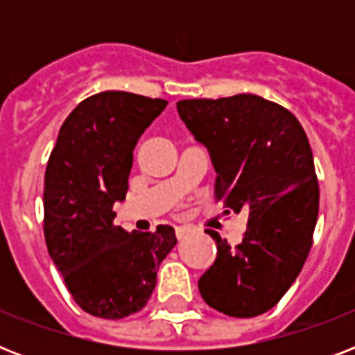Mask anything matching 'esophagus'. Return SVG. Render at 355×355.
<instances>
[{"label":"esophagus","mask_w":355,"mask_h":355,"mask_svg":"<svg viewBox=\"0 0 355 355\" xmlns=\"http://www.w3.org/2000/svg\"><path fill=\"white\" fill-rule=\"evenodd\" d=\"M193 230H195V228H191V227H178L177 228V237H178V239H182V237H186L188 234L193 232Z\"/></svg>","instance_id":"34e87169"}]
</instances>
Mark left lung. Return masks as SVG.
Segmentation results:
<instances>
[{"label": "left lung", "instance_id": "1", "mask_svg": "<svg viewBox=\"0 0 355 355\" xmlns=\"http://www.w3.org/2000/svg\"><path fill=\"white\" fill-rule=\"evenodd\" d=\"M216 169V197L247 211L241 245L214 230L217 258L200 276L205 302L230 317L275 308L308 258L319 216L313 153L302 125L280 105L252 94L177 103Z\"/></svg>", "mask_w": 355, "mask_h": 355}]
</instances>
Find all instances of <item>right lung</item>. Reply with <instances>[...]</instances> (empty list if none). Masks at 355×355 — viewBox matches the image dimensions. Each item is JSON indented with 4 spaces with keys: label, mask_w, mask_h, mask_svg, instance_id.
Masks as SVG:
<instances>
[{
    "label": "right lung",
    "mask_w": 355,
    "mask_h": 355,
    "mask_svg": "<svg viewBox=\"0 0 355 355\" xmlns=\"http://www.w3.org/2000/svg\"><path fill=\"white\" fill-rule=\"evenodd\" d=\"M166 105L128 92L88 97L62 123L47 162V250L75 302L94 317L123 319L144 308L177 245L173 227L127 232L112 210L127 195L138 138Z\"/></svg>",
    "instance_id": "add662e5"
}]
</instances>
